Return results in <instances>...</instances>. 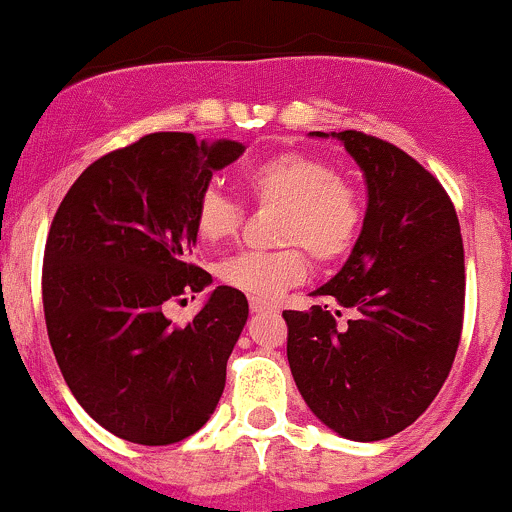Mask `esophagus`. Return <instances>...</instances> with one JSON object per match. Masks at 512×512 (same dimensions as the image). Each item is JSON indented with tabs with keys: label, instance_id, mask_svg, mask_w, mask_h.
Wrapping results in <instances>:
<instances>
[{
	"label": "esophagus",
	"instance_id": "obj_1",
	"mask_svg": "<svg viewBox=\"0 0 512 512\" xmlns=\"http://www.w3.org/2000/svg\"><path fill=\"white\" fill-rule=\"evenodd\" d=\"M251 312L254 314H261V312H273V304L266 302V300H256V297H251Z\"/></svg>",
	"mask_w": 512,
	"mask_h": 512
}]
</instances>
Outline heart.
<instances>
[{
  "mask_svg": "<svg viewBox=\"0 0 512 512\" xmlns=\"http://www.w3.org/2000/svg\"><path fill=\"white\" fill-rule=\"evenodd\" d=\"M244 186L256 203L283 210L275 239L287 249L225 258L217 268L225 285L256 300H273L307 275V256L297 245L317 263H336L350 254L363 227V205L331 162L304 152H280L249 166ZM193 225L200 241L220 244L237 234L241 205L220 188H205L195 203Z\"/></svg>",
  "mask_w": 512,
  "mask_h": 512,
  "instance_id": "obj_1",
  "label": "heart"
}]
</instances>
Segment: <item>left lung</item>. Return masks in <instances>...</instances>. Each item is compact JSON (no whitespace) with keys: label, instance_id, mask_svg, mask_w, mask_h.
<instances>
[{"label":"left lung","instance_id":"8db88e82","mask_svg":"<svg viewBox=\"0 0 512 512\" xmlns=\"http://www.w3.org/2000/svg\"><path fill=\"white\" fill-rule=\"evenodd\" d=\"M309 135L346 147L365 176L367 210L348 261L312 292L324 304L283 312L287 363L326 428L355 442L392 438L428 409L455 360L464 312L457 212L399 147L358 130ZM326 301L354 309L343 330Z\"/></svg>","mask_w":512,"mask_h":512}]
</instances>
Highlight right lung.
Instances as JSON below:
<instances>
[{
  "instance_id": "obj_1",
  "label": "right lung",
  "mask_w": 512,
  "mask_h": 512,
  "mask_svg": "<svg viewBox=\"0 0 512 512\" xmlns=\"http://www.w3.org/2000/svg\"><path fill=\"white\" fill-rule=\"evenodd\" d=\"M244 145L154 132L96 159L55 212L43 309L62 377L99 426L137 445H171L208 423L249 319L244 292L220 285L186 326L169 300L203 292L186 261L195 203Z\"/></svg>"
}]
</instances>
